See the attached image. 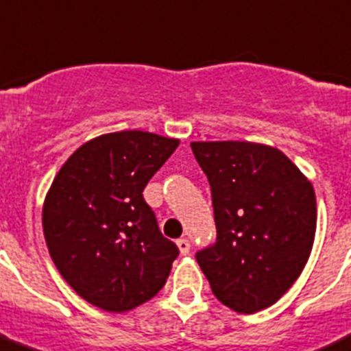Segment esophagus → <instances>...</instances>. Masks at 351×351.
I'll list each match as a JSON object with an SVG mask.
<instances>
[{"label":"esophagus","instance_id":"1","mask_svg":"<svg viewBox=\"0 0 351 351\" xmlns=\"http://www.w3.org/2000/svg\"><path fill=\"white\" fill-rule=\"evenodd\" d=\"M176 245H178V250L182 254H186L191 251V241H189V239H178V241H176Z\"/></svg>","mask_w":351,"mask_h":351}]
</instances>
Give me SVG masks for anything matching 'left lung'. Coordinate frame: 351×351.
Wrapping results in <instances>:
<instances>
[{
	"label": "left lung",
	"mask_w": 351,
	"mask_h": 351,
	"mask_svg": "<svg viewBox=\"0 0 351 351\" xmlns=\"http://www.w3.org/2000/svg\"><path fill=\"white\" fill-rule=\"evenodd\" d=\"M211 185L216 241L195 253L213 294L239 313L271 306L300 277L317 228L315 192L274 147L192 142Z\"/></svg>",
	"instance_id": "left-lung-1"
}]
</instances>
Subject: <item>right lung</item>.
I'll return each mask as SVG.
<instances>
[{
	"label": "right lung",
	"instance_id": "obj_1",
	"mask_svg": "<svg viewBox=\"0 0 351 351\" xmlns=\"http://www.w3.org/2000/svg\"><path fill=\"white\" fill-rule=\"evenodd\" d=\"M178 143L136 130L101 135L51 183L43 206L48 251L69 286L98 308L128 312L166 284L180 251L142 192Z\"/></svg>",
	"mask_w": 351,
	"mask_h": 351
}]
</instances>
